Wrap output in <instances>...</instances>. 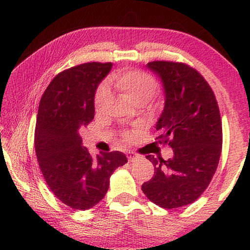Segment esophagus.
Returning a JSON list of instances; mask_svg holds the SVG:
<instances>
[{"mask_svg":"<svg viewBox=\"0 0 250 250\" xmlns=\"http://www.w3.org/2000/svg\"><path fill=\"white\" fill-rule=\"evenodd\" d=\"M126 157H128L129 161H133V160H136V159H138V158H139V154H137L136 152L129 151V152H126Z\"/></svg>","mask_w":250,"mask_h":250,"instance_id":"obj_1","label":"esophagus"}]
</instances>
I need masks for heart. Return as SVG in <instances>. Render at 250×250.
Listing matches in <instances>:
<instances>
[{
    "label": "heart",
    "mask_w": 250,
    "mask_h": 250,
    "mask_svg": "<svg viewBox=\"0 0 250 250\" xmlns=\"http://www.w3.org/2000/svg\"><path fill=\"white\" fill-rule=\"evenodd\" d=\"M112 82L119 92L131 99L134 104H146L157 92L158 85L151 74L140 70H126L113 74ZM112 94L106 83H101L94 94V105L100 111L109 104ZM125 138L130 140L132 132H125Z\"/></svg>",
    "instance_id": "1"
}]
</instances>
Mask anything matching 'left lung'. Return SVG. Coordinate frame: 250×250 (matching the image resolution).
Wrapping results in <instances>:
<instances>
[{"label":"left lung","instance_id":"8db88e82","mask_svg":"<svg viewBox=\"0 0 250 250\" xmlns=\"http://www.w3.org/2000/svg\"><path fill=\"white\" fill-rule=\"evenodd\" d=\"M160 78L165 106L156 130L173 150L168 160L146 156L154 175L142 185L150 201L165 209L192 204L210 184L219 162L223 128L215 94L203 75L185 63L146 64Z\"/></svg>","mask_w":250,"mask_h":250}]
</instances>
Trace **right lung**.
<instances>
[{
	"label": "right lung",
	"mask_w": 250,
	"mask_h": 250,
	"mask_svg": "<svg viewBox=\"0 0 250 250\" xmlns=\"http://www.w3.org/2000/svg\"><path fill=\"white\" fill-rule=\"evenodd\" d=\"M112 63L90 62L59 73L40 101L35 153L47 186L63 204L88 210L104 199L110 177L125 165V153L91 156L79 133L94 118V94Z\"/></svg>",
	"instance_id": "right-lung-1"
}]
</instances>
